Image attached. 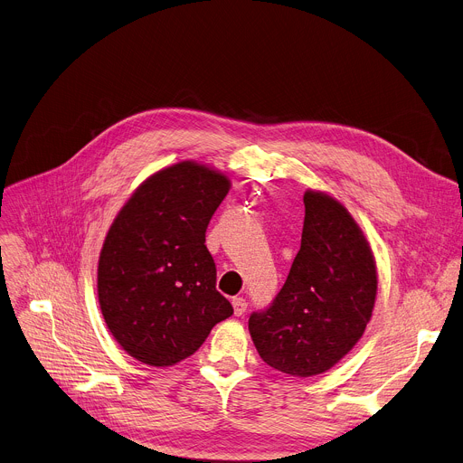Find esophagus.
<instances>
[{
  "label": "esophagus",
  "mask_w": 463,
  "mask_h": 463,
  "mask_svg": "<svg viewBox=\"0 0 463 463\" xmlns=\"http://www.w3.org/2000/svg\"><path fill=\"white\" fill-rule=\"evenodd\" d=\"M232 308H234V316H241L247 310V303L243 298H234L232 299Z\"/></svg>",
  "instance_id": "esophagus-1"
}]
</instances>
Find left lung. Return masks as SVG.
<instances>
[{
  "label": "left lung",
  "instance_id": "left-lung-1",
  "mask_svg": "<svg viewBox=\"0 0 463 463\" xmlns=\"http://www.w3.org/2000/svg\"><path fill=\"white\" fill-rule=\"evenodd\" d=\"M301 249L271 307L249 317L260 358L289 376L338 364L362 338L376 299V264L349 210L328 194L305 192Z\"/></svg>",
  "mask_w": 463,
  "mask_h": 463
}]
</instances>
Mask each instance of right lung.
<instances>
[{"label":"right lung","mask_w":463,"mask_h":463,"mask_svg":"<svg viewBox=\"0 0 463 463\" xmlns=\"http://www.w3.org/2000/svg\"><path fill=\"white\" fill-rule=\"evenodd\" d=\"M229 190L223 172L183 160L149 175L114 218L99 253L98 298L114 340L138 362L175 365L232 316L204 245Z\"/></svg>","instance_id":"right-lung-1"}]
</instances>
